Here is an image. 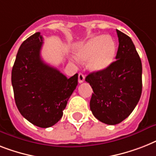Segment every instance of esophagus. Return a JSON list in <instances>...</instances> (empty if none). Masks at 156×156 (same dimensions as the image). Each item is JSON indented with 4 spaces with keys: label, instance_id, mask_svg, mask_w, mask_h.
Masks as SVG:
<instances>
[{
    "label": "esophagus",
    "instance_id": "1",
    "mask_svg": "<svg viewBox=\"0 0 156 156\" xmlns=\"http://www.w3.org/2000/svg\"><path fill=\"white\" fill-rule=\"evenodd\" d=\"M85 81V75L83 74H82V73H79L78 74V82L79 83H82V82H83Z\"/></svg>",
    "mask_w": 156,
    "mask_h": 156
}]
</instances>
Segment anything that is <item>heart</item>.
Returning a JSON list of instances; mask_svg holds the SVG:
<instances>
[{"label":"heart","instance_id":"obj_1","mask_svg":"<svg viewBox=\"0 0 156 156\" xmlns=\"http://www.w3.org/2000/svg\"><path fill=\"white\" fill-rule=\"evenodd\" d=\"M117 51L115 41L109 35L94 36L78 47L76 57L79 61H88L94 71H102L111 65Z\"/></svg>","mask_w":156,"mask_h":156}]
</instances>
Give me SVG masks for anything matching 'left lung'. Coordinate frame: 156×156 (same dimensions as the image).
I'll list each match as a JSON object with an SVG mask.
<instances>
[{
  "label": "left lung",
  "mask_w": 156,
  "mask_h": 156,
  "mask_svg": "<svg viewBox=\"0 0 156 156\" xmlns=\"http://www.w3.org/2000/svg\"><path fill=\"white\" fill-rule=\"evenodd\" d=\"M119 48L116 61L102 71L86 78L93 89L90 107L94 116L115 125L131 115L142 94V62L130 37L116 30Z\"/></svg>",
  "instance_id": "left-lung-1"
}]
</instances>
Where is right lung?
I'll list each match as a JSON object with an SVG mask.
<instances>
[{
	"mask_svg": "<svg viewBox=\"0 0 156 156\" xmlns=\"http://www.w3.org/2000/svg\"><path fill=\"white\" fill-rule=\"evenodd\" d=\"M43 37L33 34L22 42L12 69L15 102L21 115L32 124L47 128L62 117L78 85V74L67 78L41 59Z\"/></svg>",
	"mask_w": 156,
	"mask_h": 156,
	"instance_id": "1",
	"label": "right lung"
}]
</instances>
